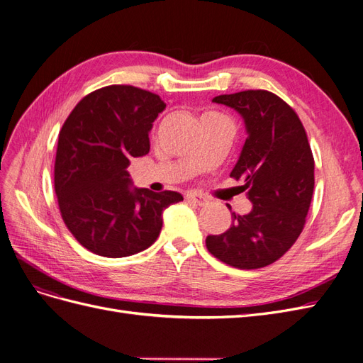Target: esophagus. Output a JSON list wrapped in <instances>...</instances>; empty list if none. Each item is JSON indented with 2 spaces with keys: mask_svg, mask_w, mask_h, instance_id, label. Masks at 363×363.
Here are the masks:
<instances>
[{
  "mask_svg": "<svg viewBox=\"0 0 363 363\" xmlns=\"http://www.w3.org/2000/svg\"><path fill=\"white\" fill-rule=\"evenodd\" d=\"M186 200L191 201V203H195L196 206H204V204H207V199H206V196H203V195H200V194H196V192H188V194H186Z\"/></svg>",
  "mask_w": 363,
  "mask_h": 363,
  "instance_id": "1",
  "label": "esophagus"
}]
</instances>
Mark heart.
<instances>
[{
  "instance_id": "b5f03b06",
  "label": "heart",
  "mask_w": 363,
  "mask_h": 363,
  "mask_svg": "<svg viewBox=\"0 0 363 363\" xmlns=\"http://www.w3.org/2000/svg\"><path fill=\"white\" fill-rule=\"evenodd\" d=\"M206 116H218V115H216V113H212V112H208V113L203 115V118H206Z\"/></svg>"
}]
</instances>
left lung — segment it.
Segmentation results:
<instances>
[{
	"label": "left lung",
	"instance_id": "left-lung-1",
	"mask_svg": "<svg viewBox=\"0 0 363 363\" xmlns=\"http://www.w3.org/2000/svg\"><path fill=\"white\" fill-rule=\"evenodd\" d=\"M244 119L247 139L230 177L244 180L252 208L232 212L225 233L207 236L215 257L239 269H257L280 259L298 239L309 212L315 162L300 118L268 91L215 96Z\"/></svg>",
	"mask_w": 363,
	"mask_h": 363
}]
</instances>
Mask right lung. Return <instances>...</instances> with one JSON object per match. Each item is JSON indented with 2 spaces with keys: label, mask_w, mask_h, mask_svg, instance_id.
<instances>
[{
  "label": "right lung",
  "mask_w": 363,
  "mask_h": 363,
  "mask_svg": "<svg viewBox=\"0 0 363 363\" xmlns=\"http://www.w3.org/2000/svg\"><path fill=\"white\" fill-rule=\"evenodd\" d=\"M167 104L133 86L101 87L74 107L59 135L54 188L65 224L98 256L127 257L147 250L163 211L182 194L136 188L131 157L150 151L148 133Z\"/></svg>",
  "instance_id": "obj_1"
}]
</instances>
